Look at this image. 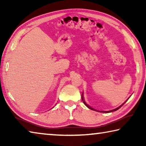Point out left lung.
I'll return each instance as SVG.
<instances>
[{
  "instance_id": "1",
  "label": "left lung",
  "mask_w": 146,
  "mask_h": 146,
  "mask_svg": "<svg viewBox=\"0 0 146 146\" xmlns=\"http://www.w3.org/2000/svg\"><path fill=\"white\" fill-rule=\"evenodd\" d=\"M82 101H83V102H84V104L86 106H87V107L88 108H90V110H94V111H96L95 110H94V109L93 108H91L90 107V106H89L88 104H86V102H85V101H84V98H83V96H82ZM125 102H126V101H125ZM124 102V103H125ZM124 103H123V104H124ZM123 104H122V105H121L120 106H119V107H118V108H116V109H115V110H111V111H102V112H104V113H110V112H112V111H117V110H118V109H119V108H120L121 107H122V106H123ZM101 112V111H100Z\"/></svg>"
}]
</instances>
